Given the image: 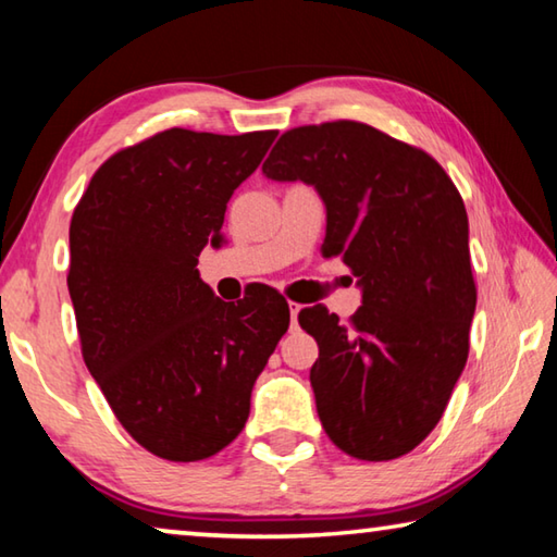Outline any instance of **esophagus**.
<instances>
[{
  "label": "esophagus",
  "mask_w": 557,
  "mask_h": 557,
  "mask_svg": "<svg viewBox=\"0 0 557 557\" xmlns=\"http://www.w3.org/2000/svg\"><path fill=\"white\" fill-rule=\"evenodd\" d=\"M301 312V305L297 301H289V319H292V326H297V314Z\"/></svg>",
  "instance_id": "esophagus-1"
}]
</instances>
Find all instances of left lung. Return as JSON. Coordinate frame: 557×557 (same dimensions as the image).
Instances as JSON below:
<instances>
[{
  "label": "left lung",
  "instance_id": "8db88e82",
  "mask_svg": "<svg viewBox=\"0 0 557 557\" xmlns=\"http://www.w3.org/2000/svg\"><path fill=\"white\" fill-rule=\"evenodd\" d=\"M262 174L305 182L326 206L324 256H342L363 305L344 326L317 305L299 326L329 440L346 455H408L445 412L469 356L476 287L465 201L435 159L354 120L285 132Z\"/></svg>",
  "mask_w": 557,
  "mask_h": 557
}]
</instances>
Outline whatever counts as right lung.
I'll return each mask as SVG.
<instances>
[{"label":"right lung","instance_id":"add662e5","mask_svg":"<svg viewBox=\"0 0 557 557\" xmlns=\"http://www.w3.org/2000/svg\"><path fill=\"white\" fill-rule=\"evenodd\" d=\"M277 132L172 127L120 149L71 219L69 292L83 361L115 418L169 461L213 457L240 435L250 393L289 326L265 289L223 301L199 256Z\"/></svg>","mask_w":557,"mask_h":557}]
</instances>
